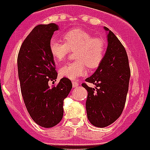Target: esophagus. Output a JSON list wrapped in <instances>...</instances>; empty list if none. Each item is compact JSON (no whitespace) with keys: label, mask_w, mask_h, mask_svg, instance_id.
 Wrapping results in <instances>:
<instances>
[{"label":"esophagus","mask_w":150,"mask_h":150,"mask_svg":"<svg viewBox=\"0 0 150 150\" xmlns=\"http://www.w3.org/2000/svg\"><path fill=\"white\" fill-rule=\"evenodd\" d=\"M72 85H73V88H77L78 86H79V84H78V83H76V82H72Z\"/></svg>","instance_id":"34e87169"}]
</instances>
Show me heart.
<instances>
[{"label":"heart","instance_id":"b5f03b06","mask_svg":"<svg viewBox=\"0 0 150 150\" xmlns=\"http://www.w3.org/2000/svg\"><path fill=\"white\" fill-rule=\"evenodd\" d=\"M64 41L52 38L49 48L52 56L57 62H61L70 50L74 51L76 61L64 64L60 67V76L76 79L86 74V66L89 69L98 67L106 52L105 41L95 38L88 32L76 28L68 30L63 34Z\"/></svg>","mask_w":150,"mask_h":150}]
</instances>
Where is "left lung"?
<instances>
[{
    "mask_svg": "<svg viewBox=\"0 0 150 150\" xmlns=\"http://www.w3.org/2000/svg\"><path fill=\"white\" fill-rule=\"evenodd\" d=\"M104 28L108 43L105 55L95 72L86 79L96 87L82 84L88 91L86 102L88 120L98 128L108 126L122 114L131 75L125 49L109 28Z\"/></svg>",
    "mask_w": 150,
    "mask_h": 150,
    "instance_id": "8db88e82",
    "label": "left lung"
}]
</instances>
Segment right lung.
<instances>
[{"mask_svg":"<svg viewBox=\"0 0 150 150\" xmlns=\"http://www.w3.org/2000/svg\"><path fill=\"white\" fill-rule=\"evenodd\" d=\"M59 29L55 23L36 26L22 43L17 59L25 107L32 120L43 128H52L60 122L64 100L72 88L71 80L64 77L56 86L50 88L48 84L58 76L49 44L54 31Z\"/></svg>","mask_w":150,"mask_h":150,"instance_id":"obj_1","label":"right lung"}]
</instances>
